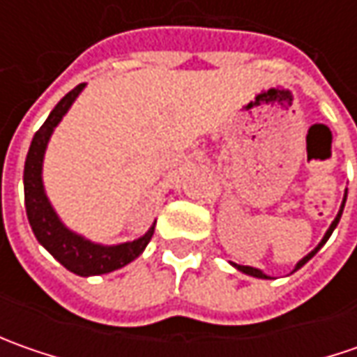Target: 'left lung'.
I'll use <instances>...</instances> for the list:
<instances>
[{
  "instance_id": "obj_1",
  "label": "left lung",
  "mask_w": 357,
  "mask_h": 357,
  "mask_svg": "<svg viewBox=\"0 0 357 357\" xmlns=\"http://www.w3.org/2000/svg\"><path fill=\"white\" fill-rule=\"evenodd\" d=\"M346 199H348V188L344 190V200H342V204H340V211H337L336 218L332 220V225H330V228L326 230V234H324V238L320 240V242H318V246H316V248H314L312 252H308V254H306V256H304V258H302V260H298V262H296V266H294V270H292V272H296V270H300V268L304 266V264L308 262L310 258H312V256H314V254L318 252V250L322 248L324 244L328 242V238L332 236V232L336 230L337 222H340V218H342V213H344V206H346ZM230 266H234V268H236V270H238V272H242V274H246V276H252V278H262V280H272V278L268 276L266 272H262L260 268L242 266V264H234V262H230ZM292 272H290V274H292Z\"/></svg>"
}]
</instances>
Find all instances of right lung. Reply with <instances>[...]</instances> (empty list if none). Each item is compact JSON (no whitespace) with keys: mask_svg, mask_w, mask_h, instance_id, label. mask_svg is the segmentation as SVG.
I'll return each mask as SVG.
<instances>
[{"mask_svg":"<svg viewBox=\"0 0 357 357\" xmlns=\"http://www.w3.org/2000/svg\"><path fill=\"white\" fill-rule=\"evenodd\" d=\"M83 89H85V83L69 91L61 101L53 107V111L49 113L41 129L35 132L31 146L27 151V158H25L23 190H25L27 220L31 225L37 242L69 272L89 278V276L109 274L137 260L153 238L157 220L139 238L119 242V244H101L71 230L53 208L45 192V185H43V158H45V151H47L53 130L61 123Z\"/></svg>","mask_w":357,"mask_h":357,"instance_id":"right-lung-1","label":"right lung"}]
</instances>
